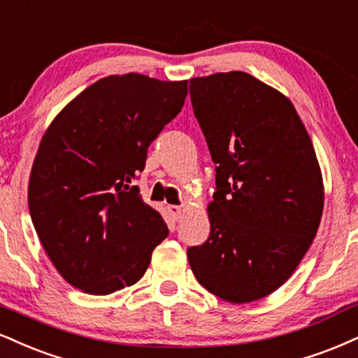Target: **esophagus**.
<instances>
[{
	"label": "esophagus",
	"instance_id": "esophagus-1",
	"mask_svg": "<svg viewBox=\"0 0 358 358\" xmlns=\"http://www.w3.org/2000/svg\"><path fill=\"white\" fill-rule=\"evenodd\" d=\"M168 210H170L171 217L175 218V220H178L180 217H182V206H176V205H170L168 206Z\"/></svg>",
	"mask_w": 358,
	"mask_h": 358
}]
</instances>
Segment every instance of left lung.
Segmentation results:
<instances>
[{
    "mask_svg": "<svg viewBox=\"0 0 358 358\" xmlns=\"http://www.w3.org/2000/svg\"><path fill=\"white\" fill-rule=\"evenodd\" d=\"M195 116L217 166L210 236L187 250L200 285L230 303L277 290L315 238L324 180L285 94L243 71L190 80Z\"/></svg>",
    "mask_w": 358,
    "mask_h": 358,
    "instance_id": "1",
    "label": "left lung"
}]
</instances>
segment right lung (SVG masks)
Masks as SVG:
<instances>
[{"label":"right lung","instance_id":"1","mask_svg":"<svg viewBox=\"0 0 358 358\" xmlns=\"http://www.w3.org/2000/svg\"><path fill=\"white\" fill-rule=\"evenodd\" d=\"M187 83L140 73L106 76L68 103L41 138L29 215L51 264L85 294L136 283L168 236L135 178L150 143L182 111Z\"/></svg>","mask_w":358,"mask_h":358}]
</instances>
